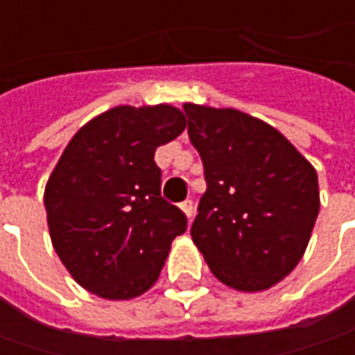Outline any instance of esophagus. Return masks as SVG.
<instances>
[{
  "label": "esophagus",
  "instance_id": "esophagus-1",
  "mask_svg": "<svg viewBox=\"0 0 355 355\" xmlns=\"http://www.w3.org/2000/svg\"><path fill=\"white\" fill-rule=\"evenodd\" d=\"M180 207H182V211L187 215V219H191L193 217V213H196V207H193V201L191 199H185L180 203Z\"/></svg>",
  "mask_w": 355,
  "mask_h": 355
}]
</instances>
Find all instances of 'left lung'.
<instances>
[{
    "label": "left lung",
    "mask_w": 355,
    "mask_h": 355,
    "mask_svg": "<svg viewBox=\"0 0 355 355\" xmlns=\"http://www.w3.org/2000/svg\"><path fill=\"white\" fill-rule=\"evenodd\" d=\"M184 110L207 182L191 239L223 284L266 291L306 251L320 209L316 170L259 118L189 103Z\"/></svg>",
    "instance_id": "obj_1"
}]
</instances>
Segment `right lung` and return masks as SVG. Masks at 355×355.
<instances>
[{
  "label": "right lung",
  "mask_w": 355,
  "mask_h": 355,
  "mask_svg": "<svg viewBox=\"0 0 355 355\" xmlns=\"http://www.w3.org/2000/svg\"><path fill=\"white\" fill-rule=\"evenodd\" d=\"M185 128L170 104L116 106L76 132L45 187L53 247L96 296L128 300L159 277L185 213L162 198L157 146Z\"/></svg>",
  "instance_id": "right-lung-1"
}]
</instances>
